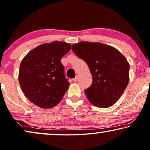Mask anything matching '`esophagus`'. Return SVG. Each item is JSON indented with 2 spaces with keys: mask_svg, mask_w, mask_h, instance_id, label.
<instances>
[{
  "mask_svg": "<svg viewBox=\"0 0 150 150\" xmlns=\"http://www.w3.org/2000/svg\"><path fill=\"white\" fill-rule=\"evenodd\" d=\"M77 80H78V76L77 75V76H76V77L74 78V79H73V81H74L75 82H76V81H77Z\"/></svg>",
  "mask_w": 150,
  "mask_h": 150,
  "instance_id": "esophagus-1",
  "label": "esophagus"
}]
</instances>
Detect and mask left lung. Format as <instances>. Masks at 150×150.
I'll return each mask as SVG.
<instances>
[{"label": "left lung", "instance_id": "8db88e82", "mask_svg": "<svg viewBox=\"0 0 150 150\" xmlns=\"http://www.w3.org/2000/svg\"><path fill=\"white\" fill-rule=\"evenodd\" d=\"M79 59L86 62L92 83L85 89L91 104L108 108L117 102L129 80V64L117 49L99 42H81L72 46Z\"/></svg>", "mask_w": 150, "mask_h": 150}]
</instances>
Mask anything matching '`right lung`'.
<instances>
[{
  "mask_svg": "<svg viewBox=\"0 0 150 150\" xmlns=\"http://www.w3.org/2000/svg\"><path fill=\"white\" fill-rule=\"evenodd\" d=\"M71 47L63 42L44 44L29 52L22 60L19 81L25 96L33 104L50 108L61 101L69 82L61 60Z\"/></svg>",
  "mask_w": 150,
  "mask_h": 150,
  "instance_id": "obj_1",
  "label": "right lung"
}]
</instances>
